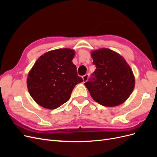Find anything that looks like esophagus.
Segmentation results:
<instances>
[{
    "instance_id": "esophagus-1",
    "label": "esophagus",
    "mask_w": 157,
    "mask_h": 157,
    "mask_svg": "<svg viewBox=\"0 0 157 157\" xmlns=\"http://www.w3.org/2000/svg\"><path fill=\"white\" fill-rule=\"evenodd\" d=\"M88 77H89V75H88V74H86L85 75H84V76H82V78H83V82H86L87 80H88Z\"/></svg>"
}]
</instances>
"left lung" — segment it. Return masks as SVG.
I'll return each mask as SVG.
<instances>
[{"mask_svg":"<svg viewBox=\"0 0 157 157\" xmlns=\"http://www.w3.org/2000/svg\"><path fill=\"white\" fill-rule=\"evenodd\" d=\"M92 57L96 70L84 85L94 100L108 107L124 103L135 86L130 66L121 56L107 48L92 52Z\"/></svg>","mask_w":157,"mask_h":157,"instance_id":"8db88e82","label":"left lung"}]
</instances>
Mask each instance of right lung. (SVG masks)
Here are the masks:
<instances>
[{"instance_id": "add662e5", "label": "right lung", "mask_w": 157, "mask_h": 157, "mask_svg": "<svg viewBox=\"0 0 157 157\" xmlns=\"http://www.w3.org/2000/svg\"><path fill=\"white\" fill-rule=\"evenodd\" d=\"M73 50L58 49L46 52L36 60L28 75L27 84L34 100L54 109L67 102L75 85L83 81L72 60Z\"/></svg>"}]
</instances>
